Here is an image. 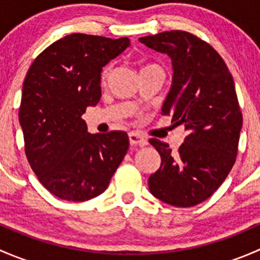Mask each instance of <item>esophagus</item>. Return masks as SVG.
I'll list each match as a JSON object with an SVG mask.
<instances>
[{
	"instance_id": "obj_1",
	"label": "esophagus",
	"mask_w": 260,
	"mask_h": 260,
	"mask_svg": "<svg viewBox=\"0 0 260 260\" xmlns=\"http://www.w3.org/2000/svg\"><path fill=\"white\" fill-rule=\"evenodd\" d=\"M128 137H129V143L132 146H146L147 145V140L145 137H142L140 133L131 132L129 135H128Z\"/></svg>"
}]
</instances>
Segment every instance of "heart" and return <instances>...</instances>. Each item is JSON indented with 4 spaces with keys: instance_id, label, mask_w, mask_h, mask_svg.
<instances>
[{
    "instance_id": "heart-1",
    "label": "heart",
    "mask_w": 260,
    "mask_h": 260,
    "mask_svg": "<svg viewBox=\"0 0 260 260\" xmlns=\"http://www.w3.org/2000/svg\"><path fill=\"white\" fill-rule=\"evenodd\" d=\"M154 67H158V65H156V64H147V65H145V67L142 68V70L149 69V68H154ZM108 74H109V68L106 67L103 70H102V73H101V80L102 81H106L107 78H108Z\"/></svg>"
}]
</instances>
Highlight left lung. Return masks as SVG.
Here are the masks:
<instances>
[{"label":"left lung","instance_id":"left-lung-1","mask_svg":"<svg viewBox=\"0 0 260 260\" xmlns=\"http://www.w3.org/2000/svg\"><path fill=\"white\" fill-rule=\"evenodd\" d=\"M172 60L171 90L162 114L187 132L176 153L156 138L161 166L148 179L154 198L177 208L203 203L224 182L235 164L243 115L234 80L210 44L187 31H165L140 38Z\"/></svg>","mask_w":260,"mask_h":260}]
</instances>
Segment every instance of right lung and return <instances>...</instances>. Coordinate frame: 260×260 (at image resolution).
Segmentation results:
<instances>
[{"label": "right lung", "mask_w": 260, "mask_h": 260, "mask_svg": "<svg viewBox=\"0 0 260 260\" xmlns=\"http://www.w3.org/2000/svg\"><path fill=\"white\" fill-rule=\"evenodd\" d=\"M128 46V38L72 34L44 50L26 74L18 111L25 153L56 198L86 201L101 195L127 153V133L90 135L81 115L101 99L103 67Z\"/></svg>", "instance_id": "right-lung-1"}]
</instances>
